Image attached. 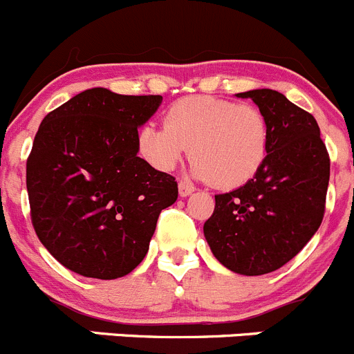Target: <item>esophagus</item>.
<instances>
[{"instance_id":"1","label":"esophagus","mask_w":354,"mask_h":354,"mask_svg":"<svg viewBox=\"0 0 354 354\" xmlns=\"http://www.w3.org/2000/svg\"><path fill=\"white\" fill-rule=\"evenodd\" d=\"M178 192H180V197H188L190 194L194 192V187H192V185L180 181V185H178Z\"/></svg>"}]
</instances>
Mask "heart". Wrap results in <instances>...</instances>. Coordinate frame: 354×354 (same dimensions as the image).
Listing matches in <instances>:
<instances>
[{"mask_svg":"<svg viewBox=\"0 0 354 354\" xmlns=\"http://www.w3.org/2000/svg\"><path fill=\"white\" fill-rule=\"evenodd\" d=\"M270 127L262 110L213 95H190L171 104L164 127L141 125L140 157L160 173H169L188 153L197 180L232 190L259 174L267 160Z\"/></svg>","mask_w":354,"mask_h":354,"instance_id":"b5f03b06","label":"heart"}]
</instances>
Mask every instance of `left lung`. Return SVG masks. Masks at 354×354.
<instances>
[{
    "mask_svg": "<svg viewBox=\"0 0 354 354\" xmlns=\"http://www.w3.org/2000/svg\"><path fill=\"white\" fill-rule=\"evenodd\" d=\"M236 95L252 99L267 117L269 153L252 181L214 196L204 237L227 269L260 276L290 262L322 225L330 158L316 118L281 92L255 88Z\"/></svg>",
    "mask_w": 354,
    "mask_h": 354,
    "instance_id": "left-lung-1",
    "label": "left lung"
}]
</instances>
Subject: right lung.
Masks as SVG:
<instances>
[{
	"mask_svg": "<svg viewBox=\"0 0 354 354\" xmlns=\"http://www.w3.org/2000/svg\"><path fill=\"white\" fill-rule=\"evenodd\" d=\"M162 95L95 87L43 118L26 167L32 227L73 272L117 279L145 259L178 183L138 157V129Z\"/></svg>",
	"mask_w": 354,
	"mask_h": 354,
	"instance_id": "1",
	"label": "right lung"
}]
</instances>
